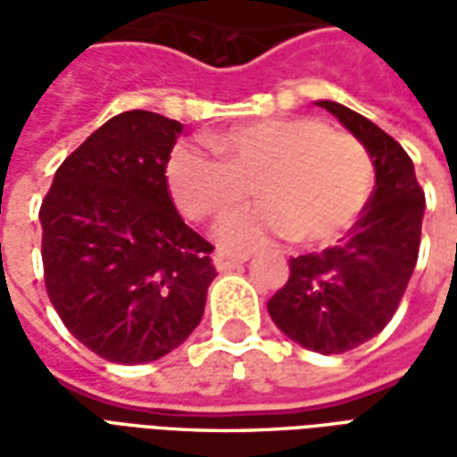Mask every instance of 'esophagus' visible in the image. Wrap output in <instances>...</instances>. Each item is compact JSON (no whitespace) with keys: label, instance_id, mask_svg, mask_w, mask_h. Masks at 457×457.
I'll list each match as a JSON object with an SVG mask.
<instances>
[{"label":"esophagus","instance_id":"34e87169","mask_svg":"<svg viewBox=\"0 0 457 457\" xmlns=\"http://www.w3.org/2000/svg\"><path fill=\"white\" fill-rule=\"evenodd\" d=\"M247 262V257H235V254H228V252H215L212 254V267L218 269V271H228V269H235L239 267V264H245Z\"/></svg>","mask_w":457,"mask_h":457}]
</instances>
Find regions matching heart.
<instances>
[{"mask_svg": "<svg viewBox=\"0 0 457 457\" xmlns=\"http://www.w3.org/2000/svg\"><path fill=\"white\" fill-rule=\"evenodd\" d=\"M214 156L179 146L166 163L170 198L190 220L220 218L254 193L264 203L232 212L218 228L229 252L277 237L326 247L353 228L374 190V166L360 141L311 117L254 120L208 139Z\"/></svg>", "mask_w": 457, "mask_h": 457, "instance_id": "heart-1", "label": "heart"}]
</instances>
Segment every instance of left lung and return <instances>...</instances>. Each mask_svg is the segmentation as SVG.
I'll return each mask as SVG.
<instances>
[{"mask_svg": "<svg viewBox=\"0 0 457 457\" xmlns=\"http://www.w3.org/2000/svg\"><path fill=\"white\" fill-rule=\"evenodd\" d=\"M337 117L374 163V193L337 247L291 257L287 287L269 298V316L294 343L340 354L382 333L419 259L426 198L409 154L374 121L333 100Z\"/></svg>", "mask_w": 457, "mask_h": 457, "instance_id": "left-lung-1", "label": "left lung"}]
</instances>
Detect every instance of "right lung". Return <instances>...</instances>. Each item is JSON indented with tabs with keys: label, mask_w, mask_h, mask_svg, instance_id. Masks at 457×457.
<instances>
[{
	"label": "right lung",
	"mask_w": 457,
	"mask_h": 457,
	"mask_svg": "<svg viewBox=\"0 0 457 457\" xmlns=\"http://www.w3.org/2000/svg\"><path fill=\"white\" fill-rule=\"evenodd\" d=\"M183 124L129 110L55 170L38 220L46 291L65 328L117 364L154 362L198 328L212 245L170 200L166 163Z\"/></svg>",
	"instance_id": "1"
}]
</instances>
